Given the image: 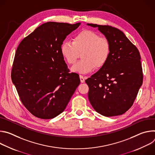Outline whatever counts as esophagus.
<instances>
[{
  "label": "esophagus",
  "instance_id": "1",
  "mask_svg": "<svg viewBox=\"0 0 155 155\" xmlns=\"http://www.w3.org/2000/svg\"><path fill=\"white\" fill-rule=\"evenodd\" d=\"M80 81H81V83L84 82V77H83V75H80Z\"/></svg>",
  "mask_w": 155,
  "mask_h": 155
}]
</instances>
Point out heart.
Listing matches in <instances>:
<instances>
[{
    "mask_svg": "<svg viewBox=\"0 0 155 155\" xmlns=\"http://www.w3.org/2000/svg\"><path fill=\"white\" fill-rule=\"evenodd\" d=\"M61 51L70 65L75 63L81 53V59L74 66L72 70L86 74L94 68L101 69L107 64L111 53V45L106 37H101L91 30L84 29L74 36L72 41L64 40Z\"/></svg>",
    "mask_w": 155,
    "mask_h": 155,
    "instance_id": "heart-1",
    "label": "heart"
}]
</instances>
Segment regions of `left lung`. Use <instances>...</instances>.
I'll list each match as a JSON object with an SVG mask.
<instances>
[{"label":"left lung","mask_w":155,"mask_h":155,"mask_svg":"<svg viewBox=\"0 0 155 155\" xmlns=\"http://www.w3.org/2000/svg\"><path fill=\"white\" fill-rule=\"evenodd\" d=\"M87 25L97 27L111 45V53L107 64L85 80L89 86L88 99L101 115H122L133 105L142 84L140 53L118 29L96 24Z\"/></svg>","instance_id":"8db88e82"}]
</instances>
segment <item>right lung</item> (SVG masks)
<instances>
[{"instance_id":"obj_1","label":"right lung","mask_w":155,"mask_h":155,"mask_svg":"<svg viewBox=\"0 0 155 155\" xmlns=\"http://www.w3.org/2000/svg\"><path fill=\"white\" fill-rule=\"evenodd\" d=\"M80 25L48 22L26 37L16 49L12 80L21 102L38 118L61 114L80 83L61 51L66 36Z\"/></svg>"}]
</instances>
